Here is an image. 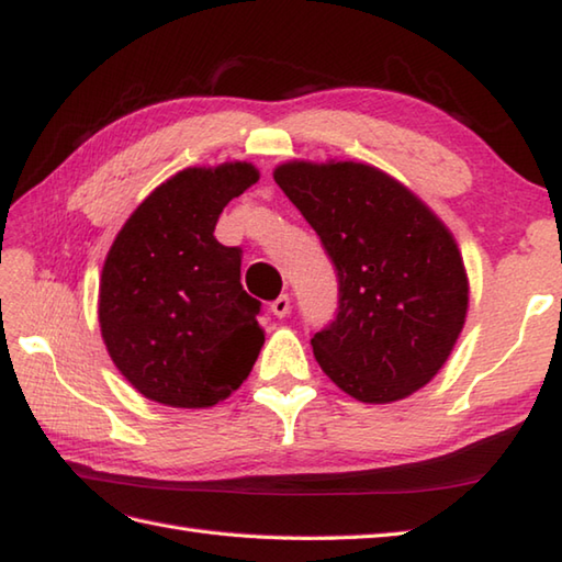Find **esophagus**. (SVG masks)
I'll use <instances>...</instances> for the list:
<instances>
[{"instance_id":"1","label":"esophagus","mask_w":562,"mask_h":562,"mask_svg":"<svg viewBox=\"0 0 562 562\" xmlns=\"http://www.w3.org/2000/svg\"><path fill=\"white\" fill-rule=\"evenodd\" d=\"M271 313L277 315V317H285V315H289V313H291V299H289V295H285V293L279 295V299L271 303Z\"/></svg>"}]
</instances>
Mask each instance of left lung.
Here are the masks:
<instances>
[{
  "mask_svg": "<svg viewBox=\"0 0 562 562\" xmlns=\"http://www.w3.org/2000/svg\"><path fill=\"white\" fill-rule=\"evenodd\" d=\"M273 181L337 271V313L311 337L323 372L364 404L426 386L462 333L470 283L450 229L374 166L291 161Z\"/></svg>",
  "mask_w": 562,
  "mask_h": 562,
  "instance_id": "8db88e82",
  "label": "left lung"
}]
</instances>
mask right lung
Returning a JSON list of instances; mask_svg holds the SVG:
<instances>
[{"mask_svg": "<svg viewBox=\"0 0 562 562\" xmlns=\"http://www.w3.org/2000/svg\"><path fill=\"white\" fill-rule=\"evenodd\" d=\"M257 181L247 161L186 168L134 210L104 259L102 340L156 404L215 406L257 362L261 303L239 283L241 249L215 239L222 210Z\"/></svg>", "mask_w": 562, "mask_h": 562, "instance_id": "obj_1", "label": "right lung"}]
</instances>
